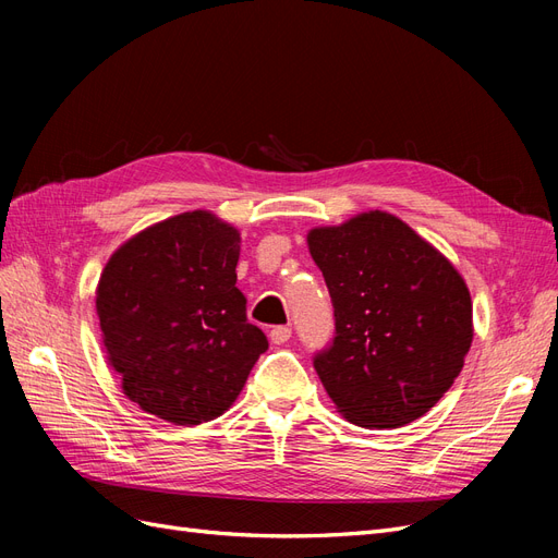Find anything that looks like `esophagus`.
Listing matches in <instances>:
<instances>
[{"label": "esophagus", "mask_w": 558, "mask_h": 558, "mask_svg": "<svg viewBox=\"0 0 558 558\" xmlns=\"http://www.w3.org/2000/svg\"><path fill=\"white\" fill-rule=\"evenodd\" d=\"M269 340H272V344H286L291 340V326H277L269 330Z\"/></svg>", "instance_id": "1"}]
</instances>
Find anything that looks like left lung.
<instances>
[{
	"instance_id": "left-lung-1",
	"label": "left lung",
	"mask_w": 558,
	"mask_h": 558,
	"mask_svg": "<svg viewBox=\"0 0 558 558\" xmlns=\"http://www.w3.org/2000/svg\"><path fill=\"white\" fill-rule=\"evenodd\" d=\"M332 300L335 332L314 369L351 424L398 428L459 377L472 302L453 265L386 211L307 234Z\"/></svg>"
}]
</instances>
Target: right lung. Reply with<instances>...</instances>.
<instances>
[{"mask_svg": "<svg viewBox=\"0 0 558 558\" xmlns=\"http://www.w3.org/2000/svg\"><path fill=\"white\" fill-rule=\"evenodd\" d=\"M240 232L189 211L118 248L97 283V316L125 396L195 426L223 414L267 349L238 289Z\"/></svg>", "mask_w": 558, "mask_h": 558, "instance_id": "add662e5", "label": "right lung"}]
</instances>
